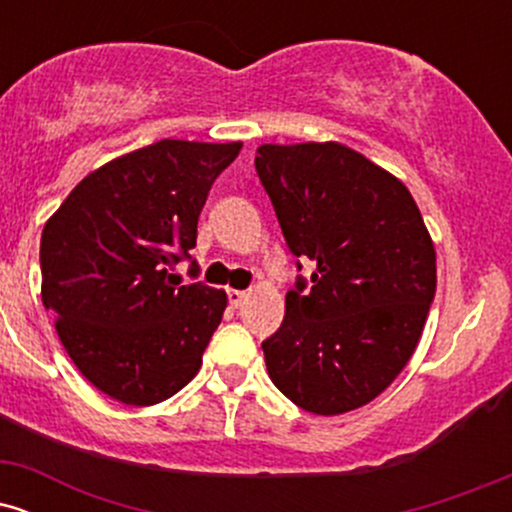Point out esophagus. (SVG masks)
Here are the masks:
<instances>
[{
  "label": "esophagus",
  "instance_id": "34e87169",
  "mask_svg": "<svg viewBox=\"0 0 512 512\" xmlns=\"http://www.w3.org/2000/svg\"><path fill=\"white\" fill-rule=\"evenodd\" d=\"M245 298H248V291H238V289H228V303L233 305V308H240V305L245 303Z\"/></svg>",
  "mask_w": 512,
  "mask_h": 512
}]
</instances>
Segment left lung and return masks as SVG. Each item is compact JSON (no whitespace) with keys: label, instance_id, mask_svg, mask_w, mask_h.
Segmentation results:
<instances>
[{"label":"left lung","instance_id":"1","mask_svg":"<svg viewBox=\"0 0 512 512\" xmlns=\"http://www.w3.org/2000/svg\"><path fill=\"white\" fill-rule=\"evenodd\" d=\"M255 168L291 252L315 264L262 342L267 373L310 414H346L383 395L419 344L431 233L404 182L346 144H262Z\"/></svg>","mask_w":512,"mask_h":512}]
</instances>
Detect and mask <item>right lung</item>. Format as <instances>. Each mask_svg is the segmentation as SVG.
<instances>
[{
	"label": "right lung",
	"instance_id": "1",
	"mask_svg": "<svg viewBox=\"0 0 512 512\" xmlns=\"http://www.w3.org/2000/svg\"><path fill=\"white\" fill-rule=\"evenodd\" d=\"M243 142L161 139L88 173L45 221L43 305L79 373L103 395L151 407L202 368L228 296L180 286L211 182Z\"/></svg>",
	"mask_w": 512,
	"mask_h": 512
}]
</instances>
